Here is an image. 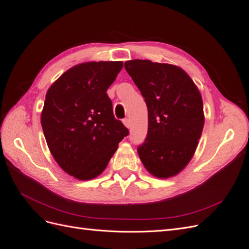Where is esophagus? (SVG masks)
<instances>
[{"instance_id":"esophagus-1","label":"esophagus","mask_w":249,"mask_h":249,"mask_svg":"<svg viewBox=\"0 0 249 249\" xmlns=\"http://www.w3.org/2000/svg\"><path fill=\"white\" fill-rule=\"evenodd\" d=\"M123 123H124V124L127 127V129H129V127L131 126V124H130V119L129 118H124V119H123Z\"/></svg>"}]
</instances>
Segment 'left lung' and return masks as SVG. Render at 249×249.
<instances>
[{"label": "left lung", "instance_id": "1", "mask_svg": "<svg viewBox=\"0 0 249 249\" xmlns=\"http://www.w3.org/2000/svg\"><path fill=\"white\" fill-rule=\"evenodd\" d=\"M124 69L147 106L148 130L137 147L144 167L153 176L178 175L194 155L205 116L199 90L182 69L149 60H130Z\"/></svg>", "mask_w": 249, "mask_h": 249}]
</instances>
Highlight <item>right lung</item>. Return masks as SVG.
<instances>
[{"label":"right lung","mask_w":249,"mask_h":249,"mask_svg":"<svg viewBox=\"0 0 249 249\" xmlns=\"http://www.w3.org/2000/svg\"><path fill=\"white\" fill-rule=\"evenodd\" d=\"M123 66L122 61L81 63L47 92L41 113L44 137L59 166L78 179L100 176L129 135L114 117L107 94Z\"/></svg>","instance_id":"right-lung-1"}]
</instances>
